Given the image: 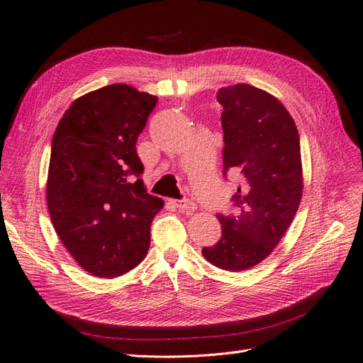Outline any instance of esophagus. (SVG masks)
<instances>
[{"label": "esophagus", "instance_id": "obj_1", "mask_svg": "<svg viewBox=\"0 0 363 363\" xmlns=\"http://www.w3.org/2000/svg\"><path fill=\"white\" fill-rule=\"evenodd\" d=\"M172 204L177 207L180 212H191V211H194V208H195V203L192 200H188V199L174 200Z\"/></svg>", "mask_w": 363, "mask_h": 363}]
</instances>
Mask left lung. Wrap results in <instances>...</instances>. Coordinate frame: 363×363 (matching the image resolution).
Segmentation results:
<instances>
[{
    "instance_id": "obj_1",
    "label": "left lung",
    "mask_w": 363,
    "mask_h": 363,
    "mask_svg": "<svg viewBox=\"0 0 363 363\" xmlns=\"http://www.w3.org/2000/svg\"><path fill=\"white\" fill-rule=\"evenodd\" d=\"M224 175H242L235 215L216 218L221 239L203 256L225 271H244L267 259L286 233L303 195L300 136L292 116L271 94L239 83L221 87Z\"/></svg>"
}]
</instances>
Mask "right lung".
I'll return each mask as SVG.
<instances>
[{"instance_id": "right-lung-1", "label": "right lung", "mask_w": 363, "mask_h": 363, "mask_svg": "<svg viewBox=\"0 0 363 363\" xmlns=\"http://www.w3.org/2000/svg\"><path fill=\"white\" fill-rule=\"evenodd\" d=\"M157 96L108 84L71 104L52 135L48 212L62 244L92 276H123L144 260L152 218L136 140Z\"/></svg>"}]
</instances>
